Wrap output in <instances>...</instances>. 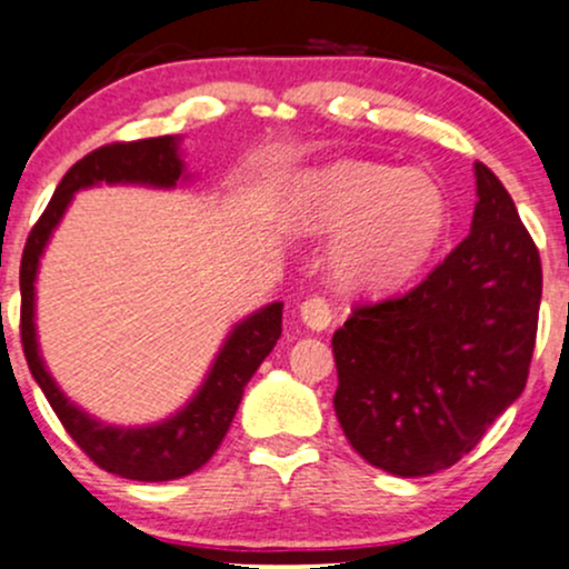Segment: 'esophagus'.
Returning a JSON list of instances; mask_svg holds the SVG:
<instances>
[{
    "label": "esophagus",
    "instance_id": "esophagus-1",
    "mask_svg": "<svg viewBox=\"0 0 569 569\" xmlns=\"http://www.w3.org/2000/svg\"><path fill=\"white\" fill-rule=\"evenodd\" d=\"M299 316H302V321L307 323V329L312 331H323L326 326L331 323V307L326 302L323 297H310L305 299L302 307H299Z\"/></svg>",
    "mask_w": 569,
    "mask_h": 569
}]
</instances>
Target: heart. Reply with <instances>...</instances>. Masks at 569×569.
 I'll return each instance as SVG.
<instances>
[{
	"instance_id": "b5f03b06",
	"label": "heart",
	"mask_w": 569,
	"mask_h": 569,
	"mask_svg": "<svg viewBox=\"0 0 569 569\" xmlns=\"http://www.w3.org/2000/svg\"><path fill=\"white\" fill-rule=\"evenodd\" d=\"M307 232H337L331 270L348 289H388L428 262L447 230V200L422 171L345 158L312 173L299 206Z\"/></svg>"
}]
</instances>
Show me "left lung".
Listing matches in <instances>:
<instances>
[{
    "label": "left lung",
    "mask_w": 569,
    "mask_h": 569,
    "mask_svg": "<svg viewBox=\"0 0 569 569\" xmlns=\"http://www.w3.org/2000/svg\"><path fill=\"white\" fill-rule=\"evenodd\" d=\"M473 171L471 234L415 289L356 305L331 337L350 447L407 479L471 452L530 375L540 253L498 176Z\"/></svg>",
    "instance_id": "obj_1"
}]
</instances>
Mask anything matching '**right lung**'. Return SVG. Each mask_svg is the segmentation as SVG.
<instances>
[{"instance_id":"add662e5","label":"right lung","mask_w":569,"mask_h":569,"mask_svg":"<svg viewBox=\"0 0 569 569\" xmlns=\"http://www.w3.org/2000/svg\"><path fill=\"white\" fill-rule=\"evenodd\" d=\"M181 176H184V162L179 158V139L173 136L117 141L84 154L61 179L34 230L29 232L21 259V342L31 375L77 447L98 468L133 481L181 479L211 460L232 426L243 388L280 339L283 302L267 305L234 326L227 342L221 345L206 382L184 409L158 426L114 428L103 426L74 407L44 369L34 329V280L39 257L74 192L101 184V181L168 189L176 187Z\"/></svg>"}]
</instances>
